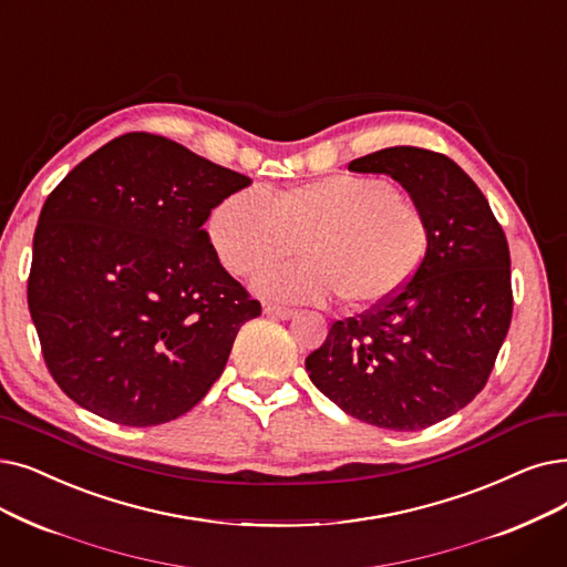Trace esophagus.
<instances>
[{"mask_svg": "<svg viewBox=\"0 0 567 567\" xmlns=\"http://www.w3.org/2000/svg\"><path fill=\"white\" fill-rule=\"evenodd\" d=\"M264 312L266 315H274V317H280V319H289V317L297 315V310H293V308H285V306H276V303H266Z\"/></svg>", "mask_w": 567, "mask_h": 567, "instance_id": "obj_1", "label": "esophagus"}]
</instances>
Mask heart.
Masks as SVG:
<instances>
[{
    "instance_id": "heart-1",
    "label": "heart",
    "mask_w": 567,
    "mask_h": 567,
    "mask_svg": "<svg viewBox=\"0 0 567 567\" xmlns=\"http://www.w3.org/2000/svg\"><path fill=\"white\" fill-rule=\"evenodd\" d=\"M215 255L248 278L299 250L303 259L257 278L266 297L352 310L384 306L414 278L429 250V223L396 185L371 176L331 174L280 194L243 189L208 217Z\"/></svg>"
}]
</instances>
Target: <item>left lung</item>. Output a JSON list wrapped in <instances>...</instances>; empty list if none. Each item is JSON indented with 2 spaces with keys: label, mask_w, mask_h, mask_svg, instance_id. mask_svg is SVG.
<instances>
[{
  "label": "left lung",
  "mask_w": 567,
  "mask_h": 567,
  "mask_svg": "<svg viewBox=\"0 0 567 567\" xmlns=\"http://www.w3.org/2000/svg\"><path fill=\"white\" fill-rule=\"evenodd\" d=\"M350 171L403 185L426 215L429 250L391 301L336 322L306 371L365 424L426 429L471 403L496 363L512 322L507 238L447 155L393 145L350 162Z\"/></svg>",
  "instance_id": "left-lung-1"
}]
</instances>
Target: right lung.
Returning a JSON list of instances; mask_svg holds the SVG:
<instances>
[{
	"mask_svg": "<svg viewBox=\"0 0 567 567\" xmlns=\"http://www.w3.org/2000/svg\"><path fill=\"white\" fill-rule=\"evenodd\" d=\"M250 183L132 132L48 194L28 303L48 371L73 403L122 426H157L206 396L238 329L261 315L204 229Z\"/></svg>",
	"mask_w": 567,
	"mask_h": 567,
	"instance_id": "right-lung-1",
	"label": "right lung"
}]
</instances>
